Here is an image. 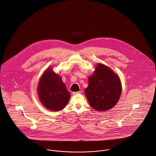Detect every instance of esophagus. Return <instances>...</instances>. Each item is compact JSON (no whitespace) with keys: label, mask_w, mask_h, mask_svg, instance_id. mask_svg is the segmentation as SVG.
Segmentation results:
<instances>
[{"label":"esophagus","mask_w":156,"mask_h":156,"mask_svg":"<svg viewBox=\"0 0 156 156\" xmlns=\"http://www.w3.org/2000/svg\"><path fill=\"white\" fill-rule=\"evenodd\" d=\"M81 93V91H77V92H73V94L74 95H76V94H80Z\"/></svg>","instance_id":"34e87169"}]
</instances>
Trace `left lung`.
<instances>
[{
    "label": "left lung",
    "mask_w": 156,
    "mask_h": 156,
    "mask_svg": "<svg viewBox=\"0 0 156 156\" xmlns=\"http://www.w3.org/2000/svg\"><path fill=\"white\" fill-rule=\"evenodd\" d=\"M92 76L88 77V87L85 93L90 106L99 111L111 109L122 93L119 77L109 67L98 64Z\"/></svg>",
    "instance_id": "1"
}]
</instances>
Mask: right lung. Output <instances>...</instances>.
<instances>
[{"instance_id":"right-lung-1","label":"right lung","mask_w":156,"mask_h":156,"mask_svg":"<svg viewBox=\"0 0 156 156\" xmlns=\"http://www.w3.org/2000/svg\"><path fill=\"white\" fill-rule=\"evenodd\" d=\"M37 91L42 104L51 111L63 109L70 99V93L61 77L51 68L42 74L39 82Z\"/></svg>"}]
</instances>
